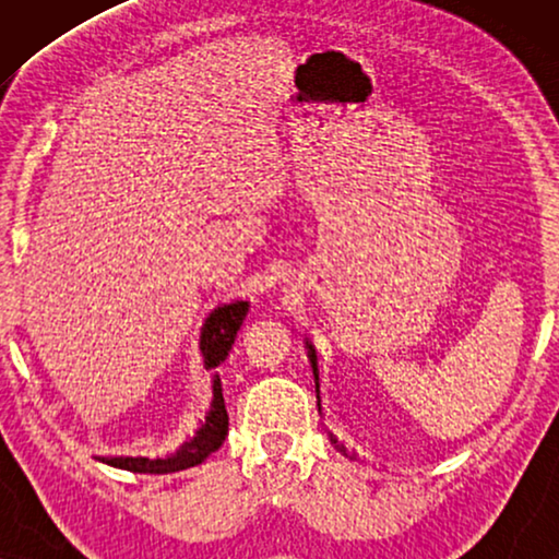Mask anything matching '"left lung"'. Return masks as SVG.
Returning a JSON list of instances; mask_svg holds the SVG:
<instances>
[{"mask_svg": "<svg viewBox=\"0 0 559 559\" xmlns=\"http://www.w3.org/2000/svg\"><path fill=\"white\" fill-rule=\"evenodd\" d=\"M305 348H308V358H310V366H312V377H316V394H318V412L323 415V404H320V366H318V350L316 346H312L310 341H305ZM328 440H331V445L338 450L341 455L350 457V461H358V453L350 445H346V442L338 440V435L328 432Z\"/></svg>", "mask_w": 559, "mask_h": 559, "instance_id": "obj_1", "label": "left lung"}]
</instances>
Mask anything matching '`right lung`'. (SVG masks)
I'll list each match as a JSON object with an SVG mask.
<instances>
[{
    "label": "right lung",
    "mask_w": 559,
    "mask_h": 559,
    "mask_svg": "<svg viewBox=\"0 0 559 559\" xmlns=\"http://www.w3.org/2000/svg\"><path fill=\"white\" fill-rule=\"evenodd\" d=\"M247 312H249L247 300L224 302L209 312V318H205V323L201 328L203 364L213 377H211L209 412H205V417L198 423L195 432L188 435V438L180 442V448L167 455H155V457L109 455V457H98V461L106 465H114V468H124L132 473H175V471L193 468V465L203 463L211 453H216V450L224 445L228 435V412L224 404V389H221V377L216 369L226 361L228 350L234 346L236 333H239Z\"/></svg>",
    "instance_id": "obj_1"
}]
</instances>
